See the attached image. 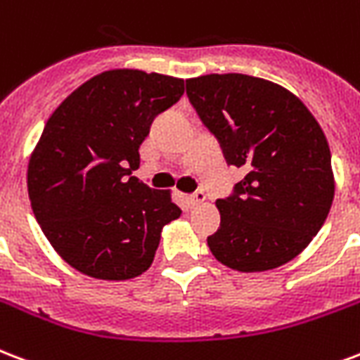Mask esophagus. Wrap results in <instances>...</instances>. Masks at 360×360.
Segmentation results:
<instances>
[{
  "label": "esophagus",
  "mask_w": 360,
  "mask_h": 360,
  "mask_svg": "<svg viewBox=\"0 0 360 360\" xmlns=\"http://www.w3.org/2000/svg\"><path fill=\"white\" fill-rule=\"evenodd\" d=\"M186 202H188V205H191V207H196V205L204 204V202H205V192L204 191H196L194 194H191V196H186Z\"/></svg>",
  "instance_id": "1"
}]
</instances>
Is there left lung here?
Masks as SVG:
<instances>
[{"mask_svg": "<svg viewBox=\"0 0 360 360\" xmlns=\"http://www.w3.org/2000/svg\"><path fill=\"white\" fill-rule=\"evenodd\" d=\"M186 96L232 166L247 175L217 200L221 229L207 238L221 264L266 271L287 264L319 232L334 200L325 131L281 84L243 73L186 79Z\"/></svg>", "mask_w": 360, "mask_h": 360, "instance_id": "8db88e82", "label": "left lung"}]
</instances>
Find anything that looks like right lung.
Listing matches in <instances>:
<instances>
[{"instance_id":"1","label":"right lung","mask_w":360,"mask_h":360,"mask_svg":"<svg viewBox=\"0 0 360 360\" xmlns=\"http://www.w3.org/2000/svg\"><path fill=\"white\" fill-rule=\"evenodd\" d=\"M185 92L177 77L109 70L73 90L27 164V194L54 251L84 276L124 281L153 264L162 229L179 219L169 191L136 177L156 115Z\"/></svg>"}]
</instances>
